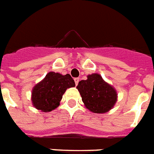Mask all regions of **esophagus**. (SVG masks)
<instances>
[{
  "label": "esophagus",
  "instance_id": "obj_1",
  "mask_svg": "<svg viewBox=\"0 0 154 154\" xmlns=\"http://www.w3.org/2000/svg\"><path fill=\"white\" fill-rule=\"evenodd\" d=\"M79 81H80V79L78 78V77H76V78H74V81H75V84H76V85H78V83H79Z\"/></svg>",
  "mask_w": 154,
  "mask_h": 154
}]
</instances>
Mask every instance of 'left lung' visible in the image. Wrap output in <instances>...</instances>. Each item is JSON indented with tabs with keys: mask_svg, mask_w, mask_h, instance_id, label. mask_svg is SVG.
Returning a JSON list of instances; mask_svg holds the SVG:
<instances>
[{
	"mask_svg": "<svg viewBox=\"0 0 154 154\" xmlns=\"http://www.w3.org/2000/svg\"><path fill=\"white\" fill-rule=\"evenodd\" d=\"M77 88L86 108L94 113L107 112L117 101L116 90L98 73L88 75L87 79L79 81Z\"/></svg>",
	"mask_w": 154,
	"mask_h": 154,
	"instance_id": "8db88e82",
	"label": "left lung"
}]
</instances>
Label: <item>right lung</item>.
Returning a JSON list of instances; mask_svg holds the SVG:
<instances>
[{"mask_svg":"<svg viewBox=\"0 0 154 154\" xmlns=\"http://www.w3.org/2000/svg\"><path fill=\"white\" fill-rule=\"evenodd\" d=\"M74 86V81L69 74L50 72L32 89V104L43 112H51L59 106L66 90Z\"/></svg>","mask_w":154,"mask_h":154,"instance_id":"right-lung-1","label":"right lung"}]
</instances>
